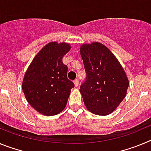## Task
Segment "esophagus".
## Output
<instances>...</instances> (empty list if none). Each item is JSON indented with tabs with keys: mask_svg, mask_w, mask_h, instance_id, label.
Wrapping results in <instances>:
<instances>
[{
	"mask_svg": "<svg viewBox=\"0 0 151 151\" xmlns=\"http://www.w3.org/2000/svg\"><path fill=\"white\" fill-rule=\"evenodd\" d=\"M74 84H75V86H76V87H78V84H79V82H78V79H75V81H74Z\"/></svg>",
	"mask_w": 151,
	"mask_h": 151,
	"instance_id": "esophagus-1",
	"label": "esophagus"
}]
</instances>
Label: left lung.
Listing matches in <instances>:
<instances>
[{
  "mask_svg": "<svg viewBox=\"0 0 151 151\" xmlns=\"http://www.w3.org/2000/svg\"><path fill=\"white\" fill-rule=\"evenodd\" d=\"M80 54L86 73L80 92L88 110L106 116L117 108L126 95L129 80L114 54L104 45H82Z\"/></svg>",
  "mask_w": 151,
  "mask_h": 151,
  "instance_id": "obj_1",
  "label": "left lung"
}]
</instances>
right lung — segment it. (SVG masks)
I'll list each match as a JSON object with an SVG mask.
<instances>
[{
    "mask_svg": "<svg viewBox=\"0 0 151 151\" xmlns=\"http://www.w3.org/2000/svg\"><path fill=\"white\" fill-rule=\"evenodd\" d=\"M69 44L50 42L45 45L26 70L22 88L29 104L45 116L63 110L75 85L67 78V66L63 57L69 51Z\"/></svg>",
    "mask_w": 151,
    "mask_h": 151,
    "instance_id": "obj_1",
    "label": "right lung"
}]
</instances>
